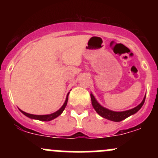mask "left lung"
<instances>
[{
    "label": "left lung",
    "mask_w": 158,
    "mask_h": 158,
    "mask_svg": "<svg viewBox=\"0 0 158 158\" xmlns=\"http://www.w3.org/2000/svg\"><path fill=\"white\" fill-rule=\"evenodd\" d=\"M91 100H92V105L93 106V108L95 109L96 112L99 114L102 117L105 118L106 119H109L110 121H113V122H121V121L124 120V119L127 118L131 116V114H135L138 111H139L140 109L142 107V106L144 105V101H145V97L144 96V99H143L142 102L137 107L134 108V109L128 110V111H113L111 110H109L106 108L102 107V106H100L98 103V102L95 100V97L93 96L92 94H91Z\"/></svg>",
    "instance_id": "obj_1"
}]
</instances>
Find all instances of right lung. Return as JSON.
<instances>
[{
  "label": "right lung",
  "instance_id": "1",
  "mask_svg": "<svg viewBox=\"0 0 158 158\" xmlns=\"http://www.w3.org/2000/svg\"><path fill=\"white\" fill-rule=\"evenodd\" d=\"M68 96H69V93H68L67 97H66V101H65V103L63 104V106H62L61 109L58 110L57 111H56V112L52 113V114H45V115H36V114H29V113L24 112V111H23L22 110H20V111H21L23 114H25V115L27 116V117L30 118L37 119V120H40V121H44V122H49V121H51L52 120V119L56 118L58 117L59 115H60V114H62V112H63V110H64L65 108H66V105H67Z\"/></svg>",
  "mask_w": 158,
  "mask_h": 158
}]
</instances>
